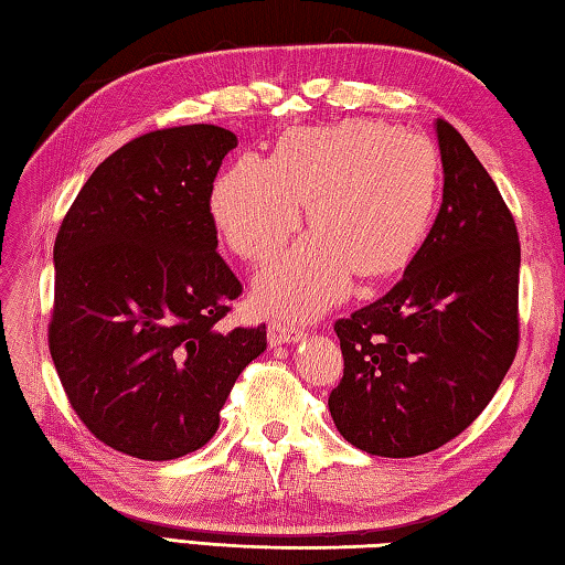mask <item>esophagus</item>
<instances>
[{"mask_svg":"<svg viewBox=\"0 0 565 565\" xmlns=\"http://www.w3.org/2000/svg\"><path fill=\"white\" fill-rule=\"evenodd\" d=\"M305 337V329L295 327V324H285V322H273L268 327V339L270 344H295Z\"/></svg>","mask_w":565,"mask_h":565,"instance_id":"esophagus-1","label":"esophagus"}]
</instances>
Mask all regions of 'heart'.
Listing matches in <instances>:
<instances>
[{
	"instance_id": "1",
	"label": "heart",
	"mask_w": 565,
	"mask_h": 565,
	"mask_svg": "<svg viewBox=\"0 0 565 565\" xmlns=\"http://www.w3.org/2000/svg\"><path fill=\"white\" fill-rule=\"evenodd\" d=\"M438 157L420 135L366 120L287 130L270 159L243 154L211 191V214L228 246L263 263L300 228L312 236L255 280L265 312L305 317L349 295L354 273L383 278L420 243Z\"/></svg>"
}]
</instances>
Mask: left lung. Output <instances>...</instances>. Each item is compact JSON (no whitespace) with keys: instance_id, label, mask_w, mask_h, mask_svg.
Listing matches in <instances>:
<instances>
[{"instance_id":"left-lung-1","label":"left lung","mask_w":565,"mask_h":565,"mask_svg":"<svg viewBox=\"0 0 565 565\" xmlns=\"http://www.w3.org/2000/svg\"><path fill=\"white\" fill-rule=\"evenodd\" d=\"M443 204L403 278L339 319L337 430L381 457L438 450L480 415L519 347L521 246L512 211L470 145L435 122Z\"/></svg>"}]
</instances>
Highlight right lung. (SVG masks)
I'll return each mask as SVG.
<instances>
[{
    "label": "right lung",
    "mask_w": 565,
    "mask_h": 565,
    "mask_svg": "<svg viewBox=\"0 0 565 565\" xmlns=\"http://www.w3.org/2000/svg\"><path fill=\"white\" fill-rule=\"evenodd\" d=\"M236 145L216 125L135 137L58 228L51 359L85 428L117 452L162 462L204 448L268 344L265 324L221 327L243 287L216 253L211 191Z\"/></svg>",
    "instance_id": "add662e5"
}]
</instances>
